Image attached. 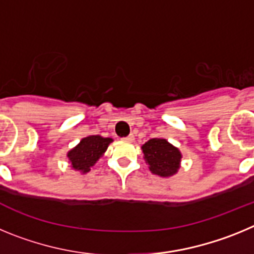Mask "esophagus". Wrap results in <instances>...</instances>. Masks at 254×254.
<instances>
[{
	"mask_svg": "<svg viewBox=\"0 0 254 254\" xmlns=\"http://www.w3.org/2000/svg\"><path fill=\"white\" fill-rule=\"evenodd\" d=\"M133 140H134L133 134H129V136H127V137L123 138V141H126V142H132Z\"/></svg>",
	"mask_w": 254,
	"mask_h": 254,
	"instance_id": "1",
	"label": "esophagus"
}]
</instances>
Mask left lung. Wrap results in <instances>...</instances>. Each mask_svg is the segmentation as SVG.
Instances as JSON below:
<instances>
[{
	"mask_svg": "<svg viewBox=\"0 0 254 254\" xmlns=\"http://www.w3.org/2000/svg\"><path fill=\"white\" fill-rule=\"evenodd\" d=\"M145 163L152 174L169 178L177 174L181 168L182 152L178 147L163 137H155L141 146Z\"/></svg>",
	"mask_w": 254,
	"mask_h": 254,
	"instance_id": "8db88e82",
	"label": "left lung"
}]
</instances>
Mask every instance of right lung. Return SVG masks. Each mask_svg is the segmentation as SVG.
<instances>
[{
	"instance_id": "1",
	"label": "right lung",
	"mask_w": 254,
	"mask_h": 254,
	"mask_svg": "<svg viewBox=\"0 0 254 254\" xmlns=\"http://www.w3.org/2000/svg\"><path fill=\"white\" fill-rule=\"evenodd\" d=\"M113 138L103 137L100 134H90L81 138L75 147L67 152L69 167L81 174H86L107 151Z\"/></svg>"
}]
</instances>
